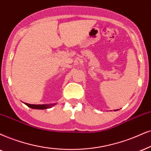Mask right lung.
Here are the masks:
<instances>
[{
    "label": "right lung",
    "mask_w": 151,
    "mask_h": 151,
    "mask_svg": "<svg viewBox=\"0 0 151 151\" xmlns=\"http://www.w3.org/2000/svg\"><path fill=\"white\" fill-rule=\"evenodd\" d=\"M26 105H27L28 107L32 108V109H48L51 107V106L54 105V104H50V105H46V104H27V103H25Z\"/></svg>",
    "instance_id": "add662e5"
}]
</instances>
